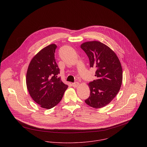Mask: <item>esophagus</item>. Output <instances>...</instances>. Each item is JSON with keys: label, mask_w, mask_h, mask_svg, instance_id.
Returning a JSON list of instances; mask_svg holds the SVG:
<instances>
[{"label": "esophagus", "mask_w": 147, "mask_h": 147, "mask_svg": "<svg viewBox=\"0 0 147 147\" xmlns=\"http://www.w3.org/2000/svg\"><path fill=\"white\" fill-rule=\"evenodd\" d=\"M72 86L74 87V88H76V87H78V86L79 85V83L78 82L74 83L72 84Z\"/></svg>", "instance_id": "34e87169"}]
</instances>
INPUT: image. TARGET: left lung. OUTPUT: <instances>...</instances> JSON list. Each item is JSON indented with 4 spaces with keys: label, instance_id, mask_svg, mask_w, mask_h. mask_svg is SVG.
I'll return each instance as SVG.
<instances>
[{
    "label": "left lung",
    "instance_id": "obj_1",
    "mask_svg": "<svg viewBox=\"0 0 147 147\" xmlns=\"http://www.w3.org/2000/svg\"><path fill=\"white\" fill-rule=\"evenodd\" d=\"M89 58L90 67L96 68L97 79L88 83L90 96L85 102L95 109L108 105L120 90L123 71L115 53L104 43L93 41L80 46Z\"/></svg>",
    "mask_w": 147,
    "mask_h": 147
}]
</instances>
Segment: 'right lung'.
<instances>
[{"instance_id":"add662e5","label":"right lung","mask_w":147,"mask_h":147,"mask_svg":"<svg viewBox=\"0 0 147 147\" xmlns=\"http://www.w3.org/2000/svg\"><path fill=\"white\" fill-rule=\"evenodd\" d=\"M57 47L53 43L42 49L31 60L26 72V83L30 96L46 109L59 104L68 88L57 76L60 71L55 59Z\"/></svg>"}]
</instances>
